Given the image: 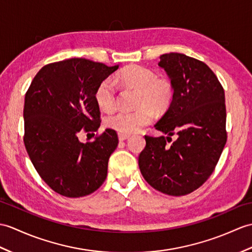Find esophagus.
<instances>
[{
    "instance_id": "obj_1",
    "label": "esophagus",
    "mask_w": 252,
    "mask_h": 252,
    "mask_svg": "<svg viewBox=\"0 0 252 252\" xmlns=\"http://www.w3.org/2000/svg\"><path fill=\"white\" fill-rule=\"evenodd\" d=\"M128 137H130V135H128V134L118 133V138H119V140H126V139H127Z\"/></svg>"
}]
</instances>
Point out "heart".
<instances>
[{
  "mask_svg": "<svg viewBox=\"0 0 252 252\" xmlns=\"http://www.w3.org/2000/svg\"><path fill=\"white\" fill-rule=\"evenodd\" d=\"M118 79L126 87L137 90V108L132 112L119 110L106 118V126L122 134H131L149 125L154 118V109L163 112L173 98V86L166 78L157 77L154 71L130 64L118 75ZM95 102L103 110H112L116 104V90L109 78L102 80L94 92Z\"/></svg>",
  "mask_w": 252,
  "mask_h": 252,
  "instance_id": "heart-1",
  "label": "heart"
}]
</instances>
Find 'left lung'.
I'll return each mask as SVG.
<instances>
[{"instance_id": "1", "label": "left lung", "mask_w": 252, "mask_h": 252, "mask_svg": "<svg viewBox=\"0 0 252 252\" xmlns=\"http://www.w3.org/2000/svg\"><path fill=\"white\" fill-rule=\"evenodd\" d=\"M159 66L165 69L174 89L167 112L155 126L166 136L145 135L138 165L156 190L186 195L209 178L224 148V90L208 65L184 54L162 55Z\"/></svg>"}]
</instances>
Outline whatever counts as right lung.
Listing matches in <instances>:
<instances>
[{
  "label": "right lung",
  "instance_id": "add662e5",
  "mask_svg": "<svg viewBox=\"0 0 252 252\" xmlns=\"http://www.w3.org/2000/svg\"><path fill=\"white\" fill-rule=\"evenodd\" d=\"M118 65L84 58L49 63L39 69L25 97V143L36 172L50 188L66 197L90 194L107 176L118 135L106 128L81 143V132H96L101 113L94 92Z\"/></svg>",
  "mask_w": 252,
  "mask_h": 252
}]
</instances>
